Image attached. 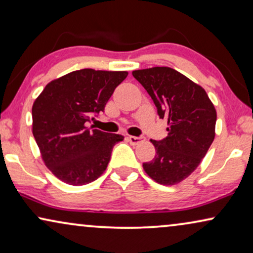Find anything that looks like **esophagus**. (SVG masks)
I'll return each instance as SVG.
<instances>
[{"mask_svg": "<svg viewBox=\"0 0 253 253\" xmlns=\"http://www.w3.org/2000/svg\"><path fill=\"white\" fill-rule=\"evenodd\" d=\"M127 139H129V141H130L131 144L137 145V144L143 143V141L145 140V138H144V137H134V136H130L129 138H127Z\"/></svg>", "mask_w": 253, "mask_h": 253, "instance_id": "34e87169", "label": "esophagus"}]
</instances>
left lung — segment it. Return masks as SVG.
<instances>
[{
	"label": "left lung",
	"instance_id": "left-lung-1",
	"mask_svg": "<svg viewBox=\"0 0 253 253\" xmlns=\"http://www.w3.org/2000/svg\"><path fill=\"white\" fill-rule=\"evenodd\" d=\"M132 75L168 124L164 140H151L155 157L143 164L144 170L159 184H178L196 170L213 143L216 110L202 86L174 69L154 67Z\"/></svg>",
	"mask_w": 253,
	"mask_h": 253
}]
</instances>
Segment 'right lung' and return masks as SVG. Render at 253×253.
Returning <instances> with one entry per match:
<instances>
[{
	"label": "right lung",
	"mask_w": 253,
	"mask_h": 253,
	"mask_svg": "<svg viewBox=\"0 0 253 253\" xmlns=\"http://www.w3.org/2000/svg\"><path fill=\"white\" fill-rule=\"evenodd\" d=\"M127 71L82 69L48 83L32 107V132L47 168L62 182L88 184L106 170L114 145L124 137L86 122L105 110Z\"/></svg>",
	"instance_id": "obj_1"
}]
</instances>
